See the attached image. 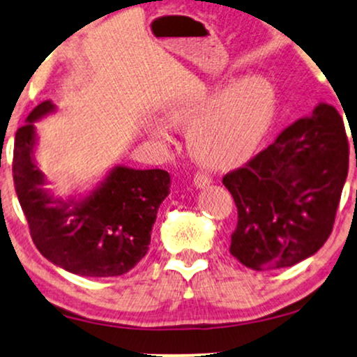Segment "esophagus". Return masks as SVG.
I'll return each instance as SVG.
<instances>
[{
	"label": "esophagus",
	"instance_id": "1",
	"mask_svg": "<svg viewBox=\"0 0 357 357\" xmlns=\"http://www.w3.org/2000/svg\"><path fill=\"white\" fill-rule=\"evenodd\" d=\"M212 183V177H208L207 174H202V172H199V174L194 177V185L197 188H205L208 187Z\"/></svg>",
	"mask_w": 357,
	"mask_h": 357
}]
</instances>
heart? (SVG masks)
<instances>
[{
  "label": "heart",
  "mask_w": 357,
  "mask_h": 357,
  "mask_svg": "<svg viewBox=\"0 0 357 357\" xmlns=\"http://www.w3.org/2000/svg\"><path fill=\"white\" fill-rule=\"evenodd\" d=\"M275 108L274 83L264 75L247 73L224 90H204L170 108L167 119L188 130V150L200 163L229 167L254 152L274 120ZM149 132L158 140H169L160 125L152 123Z\"/></svg>",
  "instance_id": "obj_1"
}]
</instances>
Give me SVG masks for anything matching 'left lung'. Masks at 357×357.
Listing matches in <instances>:
<instances>
[{"instance_id":"8db88e82","label":"left lung","mask_w":357,"mask_h":357,"mask_svg":"<svg viewBox=\"0 0 357 357\" xmlns=\"http://www.w3.org/2000/svg\"><path fill=\"white\" fill-rule=\"evenodd\" d=\"M349 145L333 105L319 103L222 180L237 205L230 254L255 271L311 257L333 232Z\"/></svg>"}]
</instances>
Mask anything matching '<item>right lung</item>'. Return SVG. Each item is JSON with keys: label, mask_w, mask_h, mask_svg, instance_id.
Listing matches in <instances>:
<instances>
[{"label": "right lung", "mask_w": 357, "mask_h": 357, "mask_svg": "<svg viewBox=\"0 0 357 357\" xmlns=\"http://www.w3.org/2000/svg\"><path fill=\"white\" fill-rule=\"evenodd\" d=\"M54 112L52 100L41 102L15 138L13 178L33 242L43 257L71 274H127L149 250L158 207L170 194L169 172L115 165L86 194L54 197L35 158V123Z\"/></svg>", "instance_id": "add662e5"}]
</instances>
